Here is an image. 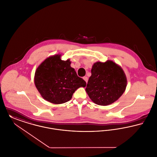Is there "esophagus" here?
<instances>
[{
	"label": "esophagus",
	"mask_w": 157,
	"mask_h": 157,
	"mask_svg": "<svg viewBox=\"0 0 157 157\" xmlns=\"http://www.w3.org/2000/svg\"><path fill=\"white\" fill-rule=\"evenodd\" d=\"M83 79H84V81L87 83V82H88V78L86 77V76H84L83 78Z\"/></svg>",
	"instance_id": "34e87169"
}]
</instances>
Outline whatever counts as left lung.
<instances>
[{"mask_svg":"<svg viewBox=\"0 0 157 157\" xmlns=\"http://www.w3.org/2000/svg\"><path fill=\"white\" fill-rule=\"evenodd\" d=\"M127 79L123 69L111 60L96 62L85 89L94 103L107 105L117 100L124 92Z\"/></svg>","mask_w":157,"mask_h":157,"instance_id":"obj_1","label":"left lung"}]
</instances>
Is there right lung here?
<instances>
[{
	"label": "right lung",
	"mask_w": 157,
	"mask_h": 157,
	"mask_svg": "<svg viewBox=\"0 0 157 157\" xmlns=\"http://www.w3.org/2000/svg\"><path fill=\"white\" fill-rule=\"evenodd\" d=\"M70 60H62L60 55L48 57L36 71L34 82L44 99L53 104L69 101L79 87L86 82L71 66Z\"/></svg>",
	"instance_id": "right-lung-1"
}]
</instances>
